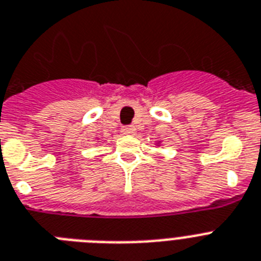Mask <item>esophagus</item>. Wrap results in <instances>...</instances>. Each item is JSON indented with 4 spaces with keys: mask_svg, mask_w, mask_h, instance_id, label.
<instances>
[{
    "mask_svg": "<svg viewBox=\"0 0 261 261\" xmlns=\"http://www.w3.org/2000/svg\"><path fill=\"white\" fill-rule=\"evenodd\" d=\"M122 132L125 133V135H135L136 128L135 126H124V128H122Z\"/></svg>",
    "mask_w": 261,
    "mask_h": 261,
    "instance_id": "obj_1",
    "label": "esophagus"
}]
</instances>
